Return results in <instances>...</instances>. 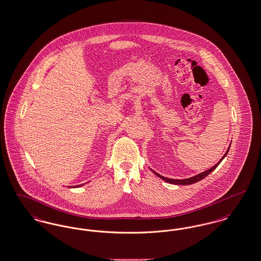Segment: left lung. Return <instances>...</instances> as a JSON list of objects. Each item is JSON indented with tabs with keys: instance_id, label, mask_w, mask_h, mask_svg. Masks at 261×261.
Returning <instances> with one entry per match:
<instances>
[{
	"instance_id": "obj_1",
	"label": "left lung",
	"mask_w": 261,
	"mask_h": 261,
	"mask_svg": "<svg viewBox=\"0 0 261 261\" xmlns=\"http://www.w3.org/2000/svg\"><path fill=\"white\" fill-rule=\"evenodd\" d=\"M229 149L230 148H228L227 149V151L225 152V154L223 155V158L220 160V162H218V163H216L213 167H211V169H208V170H206V171H204V172H202V173L198 174V175H196V176H194V177H191V178H188V179H182V180H175V179H169V178H166V177H163L162 175H160L159 173H156V172H154L153 170V173L155 174L156 176H159L161 179L162 180H164L165 182H167V183H170V184H174V185H190V184H194V183H196V182H199L200 180H202L203 178H205L208 174H211L217 166H218V164L220 163V162H222V160H223L224 158L227 155V153H228V151H229Z\"/></svg>"
}]
</instances>
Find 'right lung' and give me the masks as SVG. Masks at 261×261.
<instances>
[{"mask_svg": "<svg viewBox=\"0 0 261 261\" xmlns=\"http://www.w3.org/2000/svg\"><path fill=\"white\" fill-rule=\"evenodd\" d=\"M79 186H80V185H79Z\"/></svg>", "mask_w": 261, "mask_h": 261, "instance_id": "1", "label": "right lung"}]
</instances>
